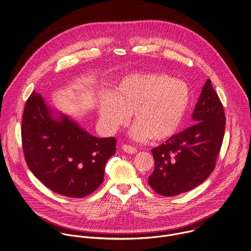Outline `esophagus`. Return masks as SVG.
<instances>
[{
  "label": "esophagus",
  "mask_w": 251,
  "mask_h": 251,
  "mask_svg": "<svg viewBox=\"0 0 251 251\" xmlns=\"http://www.w3.org/2000/svg\"><path fill=\"white\" fill-rule=\"evenodd\" d=\"M123 151L125 152H127V153H130V154H133V153L137 152V149L130 146V145H124L123 146Z\"/></svg>",
  "instance_id": "obj_1"
}]
</instances>
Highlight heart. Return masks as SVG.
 I'll return each instance as SVG.
<instances>
[{"mask_svg":"<svg viewBox=\"0 0 251 251\" xmlns=\"http://www.w3.org/2000/svg\"><path fill=\"white\" fill-rule=\"evenodd\" d=\"M191 101L189 86L163 72L129 74L98 101L102 124L119 129L132 114L131 135L137 140L162 141L181 126Z\"/></svg>","mask_w":251,"mask_h":251,"instance_id":"b5f03b06","label":"heart"}]
</instances>
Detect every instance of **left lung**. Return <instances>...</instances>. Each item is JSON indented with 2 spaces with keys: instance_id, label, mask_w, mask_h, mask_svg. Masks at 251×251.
Instances as JSON below:
<instances>
[{
  "instance_id": "8db88e82",
  "label": "left lung",
  "mask_w": 251,
  "mask_h": 251,
  "mask_svg": "<svg viewBox=\"0 0 251 251\" xmlns=\"http://www.w3.org/2000/svg\"><path fill=\"white\" fill-rule=\"evenodd\" d=\"M192 120L195 125L151 150L154 170L148 183L160 195L189 191L215 169L225 131V115L210 79L202 89Z\"/></svg>"
}]
</instances>
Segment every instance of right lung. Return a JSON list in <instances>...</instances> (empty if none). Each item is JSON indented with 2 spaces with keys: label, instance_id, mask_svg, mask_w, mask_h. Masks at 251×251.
<instances>
[{
  "label": "right lung",
  "instance_id": "add662e5",
  "mask_svg": "<svg viewBox=\"0 0 251 251\" xmlns=\"http://www.w3.org/2000/svg\"><path fill=\"white\" fill-rule=\"evenodd\" d=\"M21 133L26 162L35 177L68 197L82 198L95 191L116 152L114 137L93 136L72 118L48 106L36 91L26 102Z\"/></svg>",
  "mask_w": 251,
  "mask_h": 251
}]
</instances>
